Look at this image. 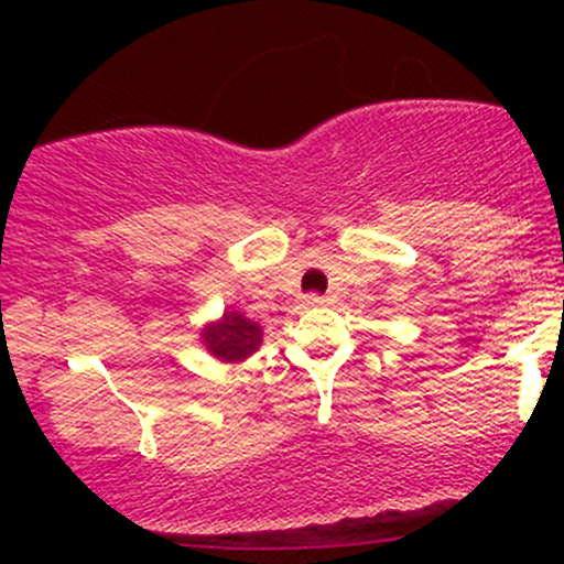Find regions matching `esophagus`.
I'll list each match as a JSON object with an SVG mask.
<instances>
[{"instance_id":"1","label":"esophagus","mask_w":564,"mask_h":564,"mask_svg":"<svg viewBox=\"0 0 564 564\" xmlns=\"http://www.w3.org/2000/svg\"><path fill=\"white\" fill-rule=\"evenodd\" d=\"M303 303L311 305V308H316V305L329 303V297H322V294H308V297H303Z\"/></svg>"}]
</instances>
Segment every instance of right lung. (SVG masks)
Instances as JSON below:
<instances>
[{
    "label": "right lung",
    "instance_id": "add662e5",
    "mask_svg": "<svg viewBox=\"0 0 564 564\" xmlns=\"http://www.w3.org/2000/svg\"><path fill=\"white\" fill-rule=\"evenodd\" d=\"M261 327L240 311H224V316L207 322L198 333L204 349L220 362H242L261 346Z\"/></svg>",
    "mask_w": 564,
    "mask_h": 564
}]
</instances>
